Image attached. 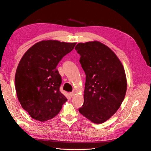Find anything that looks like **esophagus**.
Instances as JSON below:
<instances>
[{
  "instance_id": "34e87169",
  "label": "esophagus",
  "mask_w": 151,
  "mask_h": 151,
  "mask_svg": "<svg viewBox=\"0 0 151 151\" xmlns=\"http://www.w3.org/2000/svg\"><path fill=\"white\" fill-rule=\"evenodd\" d=\"M69 95H70V97H73L75 95V93L74 92H71V93H70Z\"/></svg>"
}]
</instances>
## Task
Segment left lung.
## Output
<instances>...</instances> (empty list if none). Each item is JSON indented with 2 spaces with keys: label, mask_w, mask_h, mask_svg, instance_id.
I'll return each instance as SVG.
<instances>
[{
  "label": "left lung",
  "mask_w": 151,
  "mask_h": 151,
  "mask_svg": "<svg viewBox=\"0 0 151 151\" xmlns=\"http://www.w3.org/2000/svg\"><path fill=\"white\" fill-rule=\"evenodd\" d=\"M86 74L84 104L79 111L100 124L121 106L127 91V78L119 58L108 47L97 41L79 43L76 48Z\"/></svg>",
  "instance_id": "obj_1"
}]
</instances>
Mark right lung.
<instances>
[{"label":"right lung","mask_w":151,"mask_h":151,"mask_svg":"<svg viewBox=\"0 0 151 151\" xmlns=\"http://www.w3.org/2000/svg\"><path fill=\"white\" fill-rule=\"evenodd\" d=\"M76 45L41 41L21 58L15 75L16 91L21 106L31 118L40 122L52 119L67 101L59 91L62 78L56 67Z\"/></svg>","instance_id":"right-lung-1"}]
</instances>
